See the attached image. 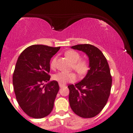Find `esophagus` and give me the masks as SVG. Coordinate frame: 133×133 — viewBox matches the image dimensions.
Masks as SVG:
<instances>
[{
    "mask_svg": "<svg viewBox=\"0 0 133 133\" xmlns=\"http://www.w3.org/2000/svg\"><path fill=\"white\" fill-rule=\"evenodd\" d=\"M59 87L60 88H62V87H63L64 86H65V84H61V83H59Z\"/></svg>",
    "mask_w": 133,
    "mask_h": 133,
    "instance_id": "obj_1",
    "label": "esophagus"
}]
</instances>
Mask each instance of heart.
Masks as SVG:
<instances>
[{
  "instance_id": "heart-1",
  "label": "heart",
  "mask_w": 133,
  "mask_h": 133,
  "mask_svg": "<svg viewBox=\"0 0 133 133\" xmlns=\"http://www.w3.org/2000/svg\"><path fill=\"white\" fill-rule=\"evenodd\" d=\"M65 56L73 62L72 68L76 71L80 76H83L88 72L89 63L85 59H81V54L78 52L74 50H69L65 53ZM56 65V57H54L51 60L50 66L51 68H55ZM54 80L59 82L61 84H65L66 83H73L76 81L77 76L74 72H59L53 75Z\"/></svg>"
}]
</instances>
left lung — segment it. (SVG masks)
Here are the masks:
<instances>
[{"mask_svg": "<svg viewBox=\"0 0 133 133\" xmlns=\"http://www.w3.org/2000/svg\"><path fill=\"white\" fill-rule=\"evenodd\" d=\"M72 49L87 54L90 68L81 81L68 86L70 106L79 117H94L103 109L110 95L112 77L109 65L103 53L92 45H76Z\"/></svg>", "mask_w": 133, "mask_h": 133, "instance_id": "left-lung-1", "label": "left lung"}]
</instances>
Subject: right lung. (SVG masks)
Segmentation results:
<instances>
[{"label": "right lung", "instance_id": "obj_1", "mask_svg": "<svg viewBox=\"0 0 133 133\" xmlns=\"http://www.w3.org/2000/svg\"><path fill=\"white\" fill-rule=\"evenodd\" d=\"M59 49L60 46L33 45L18 58L13 76L15 94L20 107L30 117L44 118L52 110L58 83H44L50 80V59Z\"/></svg>", "mask_w": 133, "mask_h": 133}]
</instances>
